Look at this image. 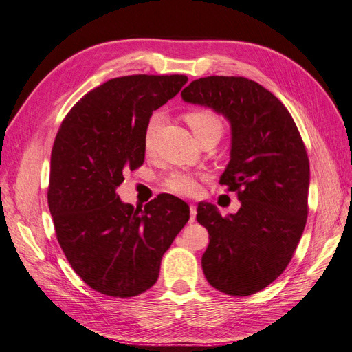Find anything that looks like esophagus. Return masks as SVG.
<instances>
[{"mask_svg":"<svg viewBox=\"0 0 352 352\" xmlns=\"http://www.w3.org/2000/svg\"><path fill=\"white\" fill-rule=\"evenodd\" d=\"M190 212H191V218H190V221L192 223L194 220H196V214H197V209H196V206H194V205H190Z\"/></svg>","mask_w":352,"mask_h":352,"instance_id":"esophagus-1","label":"esophagus"}]
</instances>
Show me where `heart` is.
<instances>
[{
  "mask_svg": "<svg viewBox=\"0 0 352 352\" xmlns=\"http://www.w3.org/2000/svg\"><path fill=\"white\" fill-rule=\"evenodd\" d=\"M186 123L190 124L191 131L194 132L196 138H201L208 134H220L223 131V123L218 117L208 110H194L190 111L185 116ZM164 122V116L161 113H155L149 122H147V126L144 129V147L146 151H152L155 144V138L161 124ZM167 190L179 194V196H194L199 191V184L197 179L186 175V173H175L171 175L166 181Z\"/></svg>",
  "mask_w": 352,
  "mask_h": 352,
  "instance_id": "obj_1",
  "label": "heart"
}]
</instances>
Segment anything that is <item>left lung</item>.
<instances>
[{
    "mask_svg": "<svg viewBox=\"0 0 352 352\" xmlns=\"http://www.w3.org/2000/svg\"><path fill=\"white\" fill-rule=\"evenodd\" d=\"M185 102L209 107L230 123V161L220 177L241 208L223 217L201 201L197 221L209 233L201 268L217 291H262L291 262L307 221L310 167L286 107L244 76H206L182 90Z\"/></svg>",
    "mask_w": 352,
    "mask_h": 352,
    "instance_id": "obj_1",
    "label": "left lung"
}]
</instances>
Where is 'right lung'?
Here are the masks:
<instances>
[{"instance_id":"1","label":"right lung","mask_w":352,"mask_h":352,"mask_svg":"<svg viewBox=\"0 0 352 352\" xmlns=\"http://www.w3.org/2000/svg\"><path fill=\"white\" fill-rule=\"evenodd\" d=\"M185 75H129L89 91L67 113L51 153L48 205L70 267L95 291L128 298L152 287L161 259L190 220L171 194L144 210L123 203V173L144 162V129Z\"/></svg>"}]
</instances>
